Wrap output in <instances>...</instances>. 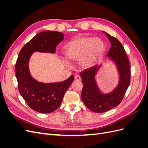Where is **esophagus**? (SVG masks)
Returning a JSON list of instances; mask_svg holds the SVG:
<instances>
[{"label": "esophagus", "mask_w": 148, "mask_h": 148, "mask_svg": "<svg viewBox=\"0 0 148 148\" xmlns=\"http://www.w3.org/2000/svg\"><path fill=\"white\" fill-rule=\"evenodd\" d=\"M75 79H77V80H80V79H81V77H80V76L78 75H75Z\"/></svg>", "instance_id": "1"}]
</instances>
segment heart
<instances>
[{
	"label": "heart",
	"instance_id": "1",
	"mask_svg": "<svg viewBox=\"0 0 148 148\" xmlns=\"http://www.w3.org/2000/svg\"><path fill=\"white\" fill-rule=\"evenodd\" d=\"M105 44L99 38L81 37L76 38L65 46V53L71 60H79L84 67L92 66L99 59Z\"/></svg>",
	"mask_w": 148,
	"mask_h": 148
}]
</instances>
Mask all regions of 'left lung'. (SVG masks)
I'll use <instances>...</instances> for the list:
<instances>
[{"mask_svg":"<svg viewBox=\"0 0 148 148\" xmlns=\"http://www.w3.org/2000/svg\"><path fill=\"white\" fill-rule=\"evenodd\" d=\"M110 42L111 47L107 56L117 65L120 74V82L114 91L103 95L98 89L95 81V75L100 65H96L84 70L81 72L83 89L82 99L88 108L96 113H102L118 106L130 83V66L128 58L125 53L122 44L119 40L104 31Z\"/></svg>","mask_w":148,"mask_h":148,"instance_id":"left-lung-1","label":"left lung"}]
</instances>
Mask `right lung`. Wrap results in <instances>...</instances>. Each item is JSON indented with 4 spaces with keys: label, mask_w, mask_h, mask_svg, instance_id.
I'll return each mask as SVG.
<instances>
[{
    "label": "right lung",
    "mask_w": 148,
    "mask_h": 148,
    "mask_svg": "<svg viewBox=\"0 0 148 148\" xmlns=\"http://www.w3.org/2000/svg\"><path fill=\"white\" fill-rule=\"evenodd\" d=\"M63 39L64 34L60 32L44 31L36 35L19 52L15 64L18 91L28 106L38 112L51 113L60 106L66 91L73 81L74 75L62 82L46 84L38 82L29 74L30 56L35 51L54 53L58 44Z\"/></svg>",
    "instance_id": "1"
}]
</instances>
